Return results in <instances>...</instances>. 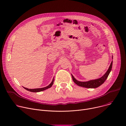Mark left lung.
Returning a JSON list of instances; mask_svg holds the SVG:
<instances>
[{
	"mask_svg": "<svg viewBox=\"0 0 126 126\" xmlns=\"http://www.w3.org/2000/svg\"><path fill=\"white\" fill-rule=\"evenodd\" d=\"M113 59V58H112ZM112 61L111 62L110 66L107 71V72H106L105 75L102 76L101 78L95 79V80H90L89 81L87 82H80L77 80L76 79L74 78V77L71 75L72 80H73L74 82L79 86L81 87H83L85 88H95L98 87L100 86L102 84H103L105 81L106 80L107 78H108L110 72L111 70L112 69Z\"/></svg>",
	"mask_w": 126,
	"mask_h": 126,
	"instance_id": "left-lung-1",
	"label": "left lung"
}]
</instances>
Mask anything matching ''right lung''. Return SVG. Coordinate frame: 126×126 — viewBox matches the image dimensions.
I'll list each match as a JSON object with an SVG mask.
<instances>
[{
  "label": "right lung",
  "mask_w": 126,
  "mask_h": 126,
  "mask_svg": "<svg viewBox=\"0 0 126 126\" xmlns=\"http://www.w3.org/2000/svg\"><path fill=\"white\" fill-rule=\"evenodd\" d=\"M54 78H53L52 79V82H51V83L48 85L47 86H46L45 87H43V88H36V89H28V88H25L23 87V88L27 90L28 91H30L31 92H40V91H43V90H45L46 89H47L50 87H51L52 86V85L53 84V83H54Z\"/></svg>",
  "instance_id": "right-lung-1"
}]
</instances>
